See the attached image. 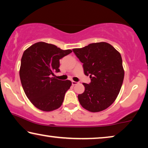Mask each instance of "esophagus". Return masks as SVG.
<instances>
[{
    "label": "esophagus",
    "instance_id": "esophagus-1",
    "mask_svg": "<svg viewBox=\"0 0 148 148\" xmlns=\"http://www.w3.org/2000/svg\"><path fill=\"white\" fill-rule=\"evenodd\" d=\"M72 86H75L76 85V84H78V82H74V81H72Z\"/></svg>",
    "mask_w": 148,
    "mask_h": 148
}]
</instances>
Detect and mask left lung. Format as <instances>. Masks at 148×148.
I'll return each instance as SVG.
<instances>
[{
	"label": "left lung",
	"instance_id": "left-lung-1",
	"mask_svg": "<svg viewBox=\"0 0 148 148\" xmlns=\"http://www.w3.org/2000/svg\"><path fill=\"white\" fill-rule=\"evenodd\" d=\"M72 51L83 63L84 74L91 78L90 84L83 83L85 91L78 96L79 103L93 112L107 109L116 99L125 76L120 53L106 42Z\"/></svg>",
	"mask_w": 148,
	"mask_h": 148
}]
</instances>
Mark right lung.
Segmentation results:
<instances>
[{
  "label": "right lung",
  "mask_w": 148,
  "mask_h": 148,
  "mask_svg": "<svg viewBox=\"0 0 148 148\" xmlns=\"http://www.w3.org/2000/svg\"><path fill=\"white\" fill-rule=\"evenodd\" d=\"M72 52L45 42L34 43L23 52L20 69L21 83L27 97L41 111H52L62 105L72 82L57 79L54 73L60 72V58Z\"/></svg>",
  "instance_id": "add662e5"
}]
</instances>
